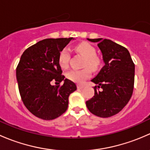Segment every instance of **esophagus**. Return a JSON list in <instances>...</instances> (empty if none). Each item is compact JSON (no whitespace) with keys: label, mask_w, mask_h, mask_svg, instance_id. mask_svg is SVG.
Returning <instances> with one entry per match:
<instances>
[{"label":"esophagus","mask_w":150,"mask_h":150,"mask_svg":"<svg viewBox=\"0 0 150 150\" xmlns=\"http://www.w3.org/2000/svg\"><path fill=\"white\" fill-rule=\"evenodd\" d=\"M77 87H78V88H79V89H83L84 88V86H83V85L78 84V85H77Z\"/></svg>","instance_id":"1"}]
</instances>
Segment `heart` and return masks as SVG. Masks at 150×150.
Wrapping results in <instances>:
<instances>
[{"instance_id": "1", "label": "heart", "mask_w": 150, "mask_h": 150, "mask_svg": "<svg viewBox=\"0 0 150 150\" xmlns=\"http://www.w3.org/2000/svg\"><path fill=\"white\" fill-rule=\"evenodd\" d=\"M75 51L85 57L83 66L86 67L81 69H71L66 72L67 79L72 82L82 83L91 76V69L96 70L100 66V59L96 56L95 48L88 43H81L75 46ZM70 52L67 48H64L59 51L58 55V63L63 69L69 66Z\"/></svg>"}]
</instances>
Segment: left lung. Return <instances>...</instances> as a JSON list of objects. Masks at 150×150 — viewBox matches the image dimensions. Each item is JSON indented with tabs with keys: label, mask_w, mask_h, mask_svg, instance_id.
<instances>
[{
	"label": "left lung",
	"mask_w": 150,
	"mask_h": 150,
	"mask_svg": "<svg viewBox=\"0 0 150 150\" xmlns=\"http://www.w3.org/2000/svg\"><path fill=\"white\" fill-rule=\"evenodd\" d=\"M88 40L98 43L104 66L91 80L96 86L94 96L86 101V107L98 117H112L121 111L132 96L135 65L125 47L108 39Z\"/></svg>",
	"instance_id": "1"
}]
</instances>
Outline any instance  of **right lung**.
<instances>
[{
	"instance_id": "1",
	"label": "right lung",
	"mask_w": 150,
	"mask_h": 150,
	"mask_svg": "<svg viewBox=\"0 0 150 150\" xmlns=\"http://www.w3.org/2000/svg\"><path fill=\"white\" fill-rule=\"evenodd\" d=\"M72 39H44L21 56L16 69L19 93L27 109L39 118L50 120L62 115L67 109L69 96L76 90L75 83L64 79L58 63L59 53ZM53 81L57 85H51Z\"/></svg>"
}]
</instances>
